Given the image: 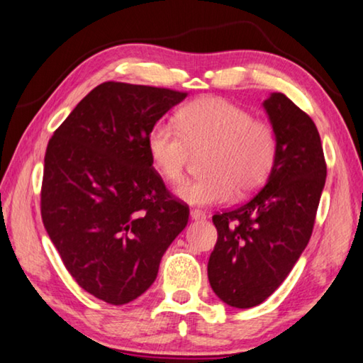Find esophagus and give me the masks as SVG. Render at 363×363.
<instances>
[{
	"mask_svg": "<svg viewBox=\"0 0 363 363\" xmlns=\"http://www.w3.org/2000/svg\"><path fill=\"white\" fill-rule=\"evenodd\" d=\"M189 216H191L193 220H204L206 212L199 211V209H191V212H189Z\"/></svg>",
	"mask_w": 363,
	"mask_h": 363,
	"instance_id": "obj_1",
	"label": "esophagus"
}]
</instances>
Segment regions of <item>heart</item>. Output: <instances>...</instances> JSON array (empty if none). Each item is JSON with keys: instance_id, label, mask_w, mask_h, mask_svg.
Returning <instances> with one entry per match:
<instances>
[{"instance_id": "obj_1", "label": "heart", "mask_w": 363, "mask_h": 363, "mask_svg": "<svg viewBox=\"0 0 363 363\" xmlns=\"http://www.w3.org/2000/svg\"><path fill=\"white\" fill-rule=\"evenodd\" d=\"M207 175L177 189L193 206L228 203L236 189L249 194L269 180L275 169L280 138L270 121L218 96L191 101L177 112V123L160 121L147 136V151L159 175L180 183L193 151H204Z\"/></svg>"}]
</instances>
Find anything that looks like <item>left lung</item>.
Instances as JSON below:
<instances>
[{"label": "left lung", "instance_id": "8db88e82", "mask_svg": "<svg viewBox=\"0 0 363 363\" xmlns=\"http://www.w3.org/2000/svg\"><path fill=\"white\" fill-rule=\"evenodd\" d=\"M264 108L280 138L265 186L245 204L217 212V242L207 264L209 283L225 304L259 306L289 275L308 240L326 180L318 130L283 93Z\"/></svg>", "mask_w": 363, "mask_h": 363}]
</instances>
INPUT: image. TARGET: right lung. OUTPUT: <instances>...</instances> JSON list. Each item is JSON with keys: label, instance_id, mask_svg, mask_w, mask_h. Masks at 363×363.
Listing matches in <instances>:
<instances>
[{"label": "right lung", "instance_id": "right-lung-1", "mask_svg": "<svg viewBox=\"0 0 363 363\" xmlns=\"http://www.w3.org/2000/svg\"><path fill=\"white\" fill-rule=\"evenodd\" d=\"M186 94L104 82L48 143L41 220L77 284L108 304H127L151 286L188 223V206L147 151L151 128Z\"/></svg>", "mask_w": 363, "mask_h": 363}]
</instances>
